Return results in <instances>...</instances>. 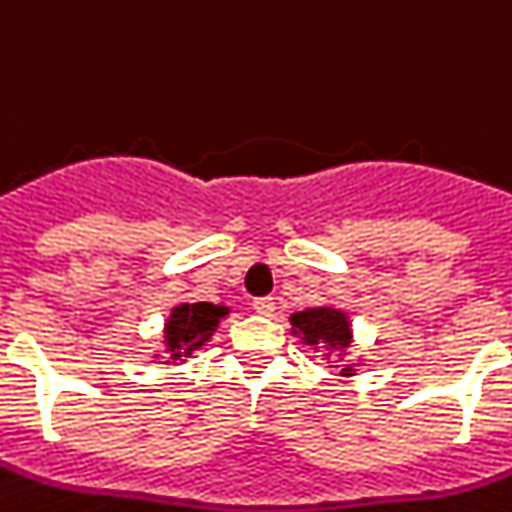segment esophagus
<instances>
[{
	"mask_svg": "<svg viewBox=\"0 0 512 512\" xmlns=\"http://www.w3.org/2000/svg\"><path fill=\"white\" fill-rule=\"evenodd\" d=\"M253 311L259 316H274V301L272 298H256L253 301Z\"/></svg>",
	"mask_w": 512,
	"mask_h": 512,
	"instance_id": "1",
	"label": "esophagus"
}]
</instances>
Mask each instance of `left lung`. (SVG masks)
Here are the masks:
<instances>
[{
  "label": "left lung",
  "instance_id": "obj_1",
  "mask_svg": "<svg viewBox=\"0 0 512 512\" xmlns=\"http://www.w3.org/2000/svg\"><path fill=\"white\" fill-rule=\"evenodd\" d=\"M290 324H293L295 337H301L303 345L314 348L316 353L322 350L327 356L337 353V358H345L350 350V342H353V324H350L348 314L342 308L335 306H316L306 308V311H298V314L290 316ZM356 363H345L340 369L342 377H353Z\"/></svg>",
  "mask_w": 512,
  "mask_h": 512
}]
</instances>
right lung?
<instances>
[{
  "label": "right lung",
  "instance_id": "add662e5",
  "mask_svg": "<svg viewBox=\"0 0 512 512\" xmlns=\"http://www.w3.org/2000/svg\"><path fill=\"white\" fill-rule=\"evenodd\" d=\"M227 314L230 308L222 303H177L164 322V363L177 366L204 348Z\"/></svg>",
  "mask_w": 512,
  "mask_h": 512
}]
</instances>
